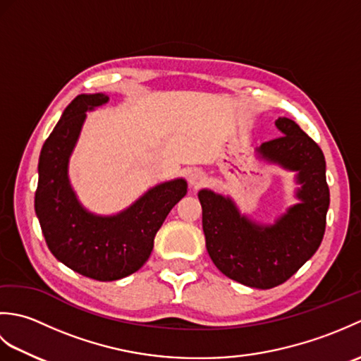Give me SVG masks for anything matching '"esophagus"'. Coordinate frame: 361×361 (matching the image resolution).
Returning a JSON list of instances; mask_svg holds the SVG:
<instances>
[{"instance_id":"esophagus-1","label":"esophagus","mask_w":361,"mask_h":361,"mask_svg":"<svg viewBox=\"0 0 361 361\" xmlns=\"http://www.w3.org/2000/svg\"><path fill=\"white\" fill-rule=\"evenodd\" d=\"M188 181L190 188H200L203 183L206 181V173L203 171H200V169H192V171H189L188 173Z\"/></svg>"}]
</instances>
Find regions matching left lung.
Here are the masks:
<instances>
[{"label":"left lung","instance_id":"obj_1","mask_svg":"<svg viewBox=\"0 0 361 361\" xmlns=\"http://www.w3.org/2000/svg\"><path fill=\"white\" fill-rule=\"evenodd\" d=\"M282 136L257 149L260 158L298 172L299 202L273 225H259L242 216L229 197L202 189L206 250L214 265L252 288H273L290 279L315 255L326 231L331 194L326 161L319 145L295 121H276Z\"/></svg>","mask_w":361,"mask_h":361}]
</instances>
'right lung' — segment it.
Wrapping results in <instances>:
<instances>
[{"mask_svg": "<svg viewBox=\"0 0 361 361\" xmlns=\"http://www.w3.org/2000/svg\"><path fill=\"white\" fill-rule=\"evenodd\" d=\"M109 102L102 93L79 94L44 141L38 159L35 214L57 260L96 281H116L140 270L167 214L188 192L183 178L161 183L116 216H96L75 197L68 163L87 111Z\"/></svg>", "mask_w": 361, "mask_h": 361, "instance_id": "right-lung-1", "label": "right lung"}]
</instances>
